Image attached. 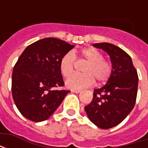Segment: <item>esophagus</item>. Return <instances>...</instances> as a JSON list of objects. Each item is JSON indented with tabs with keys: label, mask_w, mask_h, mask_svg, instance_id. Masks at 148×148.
Returning a JSON list of instances; mask_svg holds the SVG:
<instances>
[{
	"label": "esophagus",
	"mask_w": 148,
	"mask_h": 148,
	"mask_svg": "<svg viewBox=\"0 0 148 148\" xmlns=\"http://www.w3.org/2000/svg\"><path fill=\"white\" fill-rule=\"evenodd\" d=\"M71 92H73V93H81V90H71Z\"/></svg>",
	"instance_id": "obj_1"
}]
</instances>
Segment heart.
I'll return each mask as SVG.
<instances>
[{"instance_id":"obj_1","label":"heart","mask_w":148,"mask_h":148,"mask_svg":"<svg viewBox=\"0 0 148 148\" xmlns=\"http://www.w3.org/2000/svg\"><path fill=\"white\" fill-rule=\"evenodd\" d=\"M75 58L86 60L87 64L84 68L85 74L72 75L66 80L68 88L81 90L91 86L95 82V79L100 83L109 80L112 71L111 62L103 58L102 53L94 47H87L79 53L70 51L65 54L60 60V71L64 77H68L73 72Z\"/></svg>"}]
</instances>
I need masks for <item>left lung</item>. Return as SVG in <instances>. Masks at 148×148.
<instances>
[{
    "mask_svg": "<svg viewBox=\"0 0 148 148\" xmlns=\"http://www.w3.org/2000/svg\"><path fill=\"white\" fill-rule=\"evenodd\" d=\"M93 46L108 53L112 71L106 86L94 90L93 100L85 110L91 122L100 128L109 129L121 123L133 109L138 74L130 56L119 47L109 42Z\"/></svg>",
    "mask_w": 148,
    "mask_h": 148,
    "instance_id": "left-lung-1",
    "label": "left lung"
}]
</instances>
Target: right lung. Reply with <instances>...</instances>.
I'll return each mask as SVG.
<instances>
[{
    "label": "right lung",
    "instance_id": "right-lung-1",
    "mask_svg": "<svg viewBox=\"0 0 148 148\" xmlns=\"http://www.w3.org/2000/svg\"><path fill=\"white\" fill-rule=\"evenodd\" d=\"M74 46L55 38H45L27 46L15 64L12 93L18 110L34 122L47 120L70 90L63 86L60 60Z\"/></svg>",
    "mask_w": 148,
    "mask_h": 148
}]
</instances>
